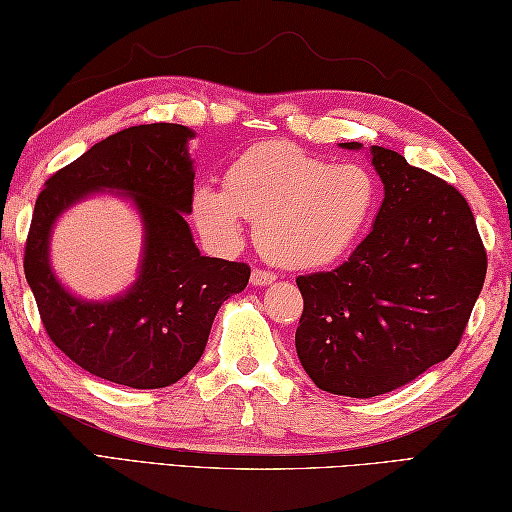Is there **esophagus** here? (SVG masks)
Listing matches in <instances>:
<instances>
[{"label":"esophagus","instance_id":"esophagus-1","mask_svg":"<svg viewBox=\"0 0 512 512\" xmlns=\"http://www.w3.org/2000/svg\"><path fill=\"white\" fill-rule=\"evenodd\" d=\"M276 281V274L272 272H265V269H254L252 272V285L254 287H265V285H272Z\"/></svg>","mask_w":512,"mask_h":512}]
</instances>
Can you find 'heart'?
I'll return each instance as SVG.
<instances>
[{
	"instance_id": "b5f03b06",
	"label": "heart",
	"mask_w": 512,
	"mask_h": 512,
	"mask_svg": "<svg viewBox=\"0 0 512 512\" xmlns=\"http://www.w3.org/2000/svg\"><path fill=\"white\" fill-rule=\"evenodd\" d=\"M379 176L359 162L334 165L287 142L245 151L227 173V189L198 187L194 218L209 243L236 247L243 216L267 260L316 269L343 258L368 234L381 205Z\"/></svg>"
}]
</instances>
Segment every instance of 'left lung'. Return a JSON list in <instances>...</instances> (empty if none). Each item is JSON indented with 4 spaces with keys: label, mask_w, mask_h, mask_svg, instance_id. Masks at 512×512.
I'll return each instance as SVG.
<instances>
[{
    "label": "left lung",
    "mask_w": 512,
    "mask_h": 512,
    "mask_svg": "<svg viewBox=\"0 0 512 512\" xmlns=\"http://www.w3.org/2000/svg\"><path fill=\"white\" fill-rule=\"evenodd\" d=\"M370 156L385 189L372 231L332 272L296 278L298 359L318 388L354 399L397 390L446 361L488 267L455 187L392 149L372 147Z\"/></svg>",
    "instance_id": "1"
}]
</instances>
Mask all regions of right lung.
I'll use <instances>...</instances> for the list:
<instances>
[{
  "instance_id": "right-lung-1",
  "label": "right lung",
  "mask_w": 512,
  "mask_h": 512,
  "mask_svg": "<svg viewBox=\"0 0 512 512\" xmlns=\"http://www.w3.org/2000/svg\"><path fill=\"white\" fill-rule=\"evenodd\" d=\"M196 133L156 122L113 133L46 180L26 238L24 274L46 334L73 363L104 381L156 390L200 361L211 323L249 283L247 263L200 256L185 214L194 202ZM127 193L141 211L139 281L111 302H82L56 281L47 243L54 220L93 190Z\"/></svg>"
}]
</instances>
